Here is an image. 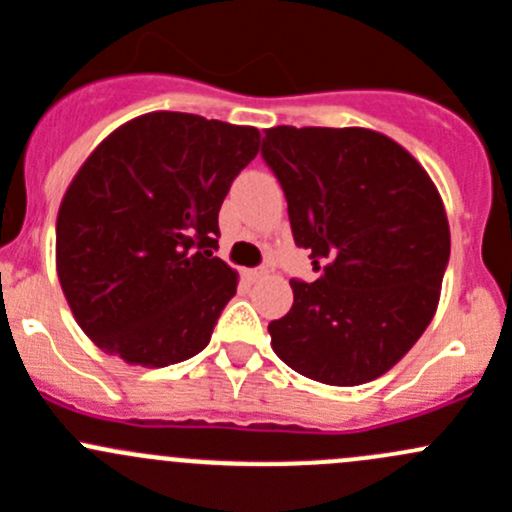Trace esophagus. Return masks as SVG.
Wrapping results in <instances>:
<instances>
[{
	"mask_svg": "<svg viewBox=\"0 0 512 512\" xmlns=\"http://www.w3.org/2000/svg\"><path fill=\"white\" fill-rule=\"evenodd\" d=\"M245 277H247V280H250V282L265 280V277H267V267H257V270H247Z\"/></svg>",
	"mask_w": 512,
	"mask_h": 512,
	"instance_id": "esophagus-1",
	"label": "esophagus"
}]
</instances>
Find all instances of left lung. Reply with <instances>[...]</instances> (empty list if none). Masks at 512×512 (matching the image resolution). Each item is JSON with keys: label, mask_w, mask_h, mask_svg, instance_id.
Masks as SVG:
<instances>
[{"label": "left lung", "mask_w": 512, "mask_h": 512, "mask_svg": "<svg viewBox=\"0 0 512 512\" xmlns=\"http://www.w3.org/2000/svg\"><path fill=\"white\" fill-rule=\"evenodd\" d=\"M262 158L287 198L317 280L270 322L272 349L307 379L359 386L399 364L436 314L451 255L446 208L423 165L371 128L265 131Z\"/></svg>", "instance_id": "1"}]
</instances>
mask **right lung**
<instances>
[{
	"mask_svg": "<svg viewBox=\"0 0 512 512\" xmlns=\"http://www.w3.org/2000/svg\"><path fill=\"white\" fill-rule=\"evenodd\" d=\"M260 131L153 111L118 126L74 175L56 218V272L86 337L126 364H178L208 347L237 272L218 213Z\"/></svg>",
	"mask_w": 512,
	"mask_h": 512,
	"instance_id": "1",
	"label": "right lung"
}]
</instances>
